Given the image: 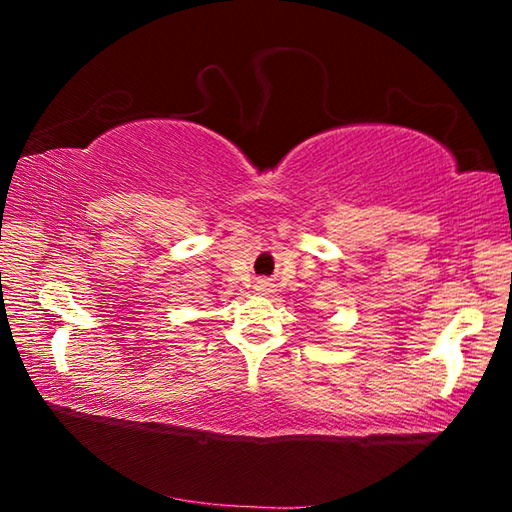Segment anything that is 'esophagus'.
<instances>
[{
  "label": "esophagus",
  "instance_id": "esophagus-1",
  "mask_svg": "<svg viewBox=\"0 0 512 512\" xmlns=\"http://www.w3.org/2000/svg\"><path fill=\"white\" fill-rule=\"evenodd\" d=\"M268 287H271V284H268V282H264V280H262V282L257 284V291H268Z\"/></svg>",
  "mask_w": 512,
  "mask_h": 512
}]
</instances>
